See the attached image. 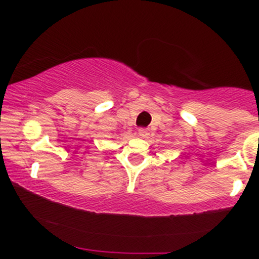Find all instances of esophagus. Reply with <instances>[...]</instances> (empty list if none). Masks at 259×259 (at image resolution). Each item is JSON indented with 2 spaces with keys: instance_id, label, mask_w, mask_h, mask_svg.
Returning a JSON list of instances; mask_svg holds the SVG:
<instances>
[{
  "instance_id": "esophagus-1",
  "label": "esophagus",
  "mask_w": 259,
  "mask_h": 259,
  "mask_svg": "<svg viewBox=\"0 0 259 259\" xmlns=\"http://www.w3.org/2000/svg\"><path fill=\"white\" fill-rule=\"evenodd\" d=\"M139 135L142 136V138H146V136L150 135V130H148L147 127H140Z\"/></svg>"
}]
</instances>
